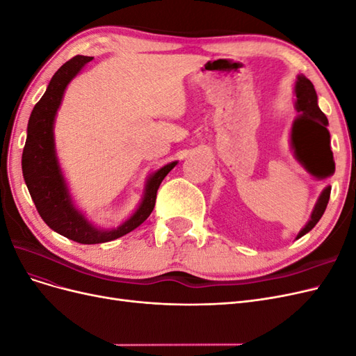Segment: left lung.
Listing matches in <instances>:
<instances>
[{"label":"left lung","instance_id":"1","mask_svg":"<svg viewBox=\"0 0 356 356\" xmlns=\"http://www.w3.org/2000/svg\"><path fill=\"white\" fill-rule=\"evenodd\" d=\"M294 93H296V110L300 113L298 117L294 120L293 127H291V144L294 147L296 157L306 166V169L310 172L312 175L318 179L328 178L334 174L336 170V165H334L332 160V152L330 148V132H328V118L325 114L321 111L318 106V95L314 88V84L309 79H306L303 74L297 75L296 86H294ZM301 145L304 147H322L329 153V165L324 168H310L306 165L298 152V145ZM330 193L331 187H325L322 190L321 196L318 197V202L315 204L314 211L310 213V218L306 222L303 229L300 230L296 239H300L301 236L309 233L312 229L315 227L316 222L321 220L322 215L325 212V208L330 200Z\"/></svg>","mask_w":356,"mask_h":356}]
</instances>
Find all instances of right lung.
<instances>
[{
	"instance_id": "obj_1",
	"label": "right lung",
	"mask_w": 356,
	"mask_h": 356,
	"mask_svg": "<svg viewBox=\"0 0 356 356\" xmlns=\"http://www.w3.org/2000/svg\"><path fill=\"white\" fill-rule=\"evenodd\" d=\"M90 60V56L77 55L63 63L53 75L44 95L41 96V99L31 113L22 154L24 178L42 221L56 233L84 245L118 239L141 225L154 209L157 190L161 181L178 163V161H170L147 178L141 203L138 204L131 217L117 229L105 230L96 227L84 217L81 211L75 208L56 156L53 129H55V118L65 89L75 75Z\"/></svg>"
}]
</instances>
